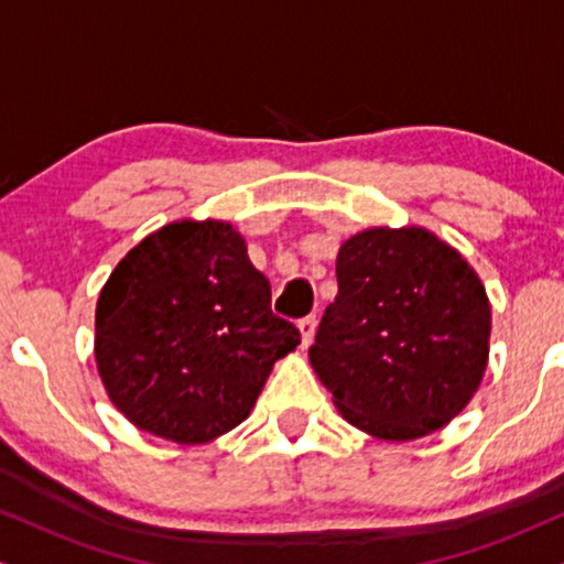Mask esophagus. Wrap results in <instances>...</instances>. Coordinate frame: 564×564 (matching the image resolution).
<instances>
[{"instance_id": "esophagus-1", "label": "esophagus", "mask_w": 564, "mask_h": 564, "mask_svg": "<svg viewBox=\"0 0 564 564\" xmlns=\"http://www.w3.org/2000/svg\"><path fill=\"white\" fill-rule=\"evenodd\" d=\"M299 333H302V346L306 348L312 344V338H315V330H317V317L315 315H306L296 323Z\"/></svg>"}]
</instances>
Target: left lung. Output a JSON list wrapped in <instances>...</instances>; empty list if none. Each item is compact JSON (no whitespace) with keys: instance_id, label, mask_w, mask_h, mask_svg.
Masks as SVG:
<instances>
[{"instance_id":"1","label":"left lung","mask_w":564,"mask_h":564,"mask_svg":"<svg viewBox=\"0 0 564 564\" xmlns=\"http://www.w3.org/2000/svg\"><path fill=\"white\" fill-rule=\"evenodd\" d=\"M335 275L310 361L340 416L384 442L451 424L489 361L491 306L476 270L424 226H372L340 245Z\"/></svg>"}]
</instances>
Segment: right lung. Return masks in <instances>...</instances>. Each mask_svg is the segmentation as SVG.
I'll return each mask as SVG.
<instances>
[{"mask_svg": "<svg viewBox=\"0 0 564 564\" xmlns=\"http://www.w3.org/2000/svg\"><path fill=\"white\" fill-rule=\"evenodd\" d=\"M302 335L229 220L182 218L119 260L96 304V367L127 422L203 445L249 416Z\"/></svg>", "mask_w": 564, "mask_h": 564, "instance_id": "obj_1", "label": "right lung"}]
</instances>
